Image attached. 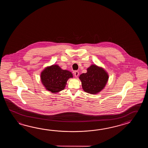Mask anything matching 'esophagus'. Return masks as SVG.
Returning a JSON list of instances; mask_svg holds the SVG:
<instances>
[{
    "instance_id": "obj_1",
    "label": "esophagus",
    "mask_w": 148,
    "mask_h": 148,
    "mask_svg": "<svg viewBox=\"0 0 148 148\" xmlns=\"http://www.w3.org/2000/svg\"><path fill=\"white\" fill-rule=\"evenodd\" d=\"M74 75H75V77H77L79 75L78 71H74Z\"/></svg>"
}]
</instances>
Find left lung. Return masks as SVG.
I'll return each mask as SVG.
<instances>
[{"label":"left lung","mask_w":148,"mask_h":148,"mask_svg":"<svg viewBox=\"0 0 148 148\" xmlns=\"http://www.w3.org/2000/svg\"><path fill=\"white\" fill-rule=\"evenodd\" d=\"M87 72L79 76L84 90L91 94H96L103 90L107 84L108 75L101 67L92 64Z\"/></svg>","instance_id":"1"}]
</instances>
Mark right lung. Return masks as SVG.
<instances>
[{
	"mask_svg": "<svg viewBox=\"0 0 148 148\" xmlns=\"http://www.w3.org/2000/svg\"><path fill=\"white\" fill-rule=\"evenodd\" d=\"M72 73L68 70H62L56 65L47 66L41 73V80L44 87L52 93H57L63 90L67 80L73 78Z\"/></svg>",
	"mask_w": 148,
	"mask_h": 148,
	"instance_id": "obj_1",
	"label": "right lung"
}]
</instances>
